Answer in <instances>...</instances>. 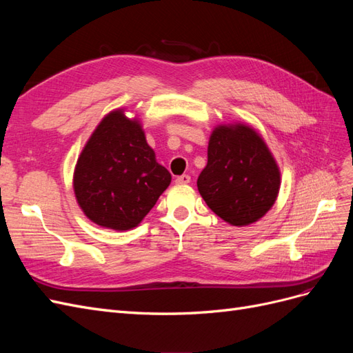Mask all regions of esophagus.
<instances>
[{
    "label": "esophagus",
    "instance_id": "obj_1",
    "mask_svg": "<svg viewBox=\"0 0 353 353\" xmlns=\"http://www.w3.org/2000/svg\"><path fill=\"white\" fill-rule=\"evenodd\" d=\"M191 181V176L190 175H181V176H176L175 183L179 184V185H184V184H188Z\"/></svg>",
    "mask_w": 353,
    "mask_h": 353
}]
</instances>
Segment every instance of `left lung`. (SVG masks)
<instances>
[{
  "mask_svg": "<svg viewBox=\"0 0 353 353\" xmlns=\"http://www.w3.org/2000/svg\"><path fill=\"white\" fill-rule=\"evenodd\" d=\"M280 184V168L252 126L222 123L212 131L197 188L221 219L236 227L259 221L274 206Z\"/></svg>",
  "mask_w": 353,
  "mask_h": 353,
  "instance_id": "obj_1",
  "label": "left lung"
}]
</instances>
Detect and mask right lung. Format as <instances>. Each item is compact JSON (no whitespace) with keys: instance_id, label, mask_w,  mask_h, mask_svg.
Here are the masks:
<instances>
[{"instance_id":"1","label":"right lung","mask_w":353,"mask_h":353,"mask_svg":"<svg viewBox=\"0 0 353 353\" xmlns=\"http://www.w3.org/2000/svg\"><path fill=\"white\" fill-rule=\"evenodd\" d=\"M170 179L147 144L140 121L116 109L103 117L82 148L73 172V191L90 221L126 231L144 219Z\"/></svg>"}]
</instances>
